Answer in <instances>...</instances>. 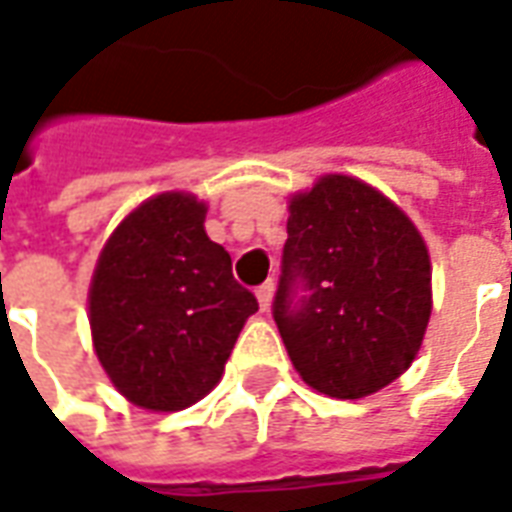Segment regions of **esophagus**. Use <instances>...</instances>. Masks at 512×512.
Here are the masks:
<instances>
[{
    "label": "esophagus",
    "instance_id": "esophagus-1",
    "mask_svg": "<svg viewBox=\"0 0 512 512\" xmlns=\"http://www.w3.org/2000/svg\"><path fill=\"white\" fill-rule=\"evenodd\" d=\"M271 296H274V282H263L257 288V301H260V310H268L271 307Z\"/></svg>",
    "mask_w": 512,
    "mask_h": 512
}]
</instances>
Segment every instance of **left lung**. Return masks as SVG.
Masks as SVG:
<instances>
[{
	"mask_svg": "<svg viewBox=\"0 0 512 512\" xmlns=\"http://www.w3.org/2000/svg\"><path fill=\"white\" fill-rule=\"evenodd\" d=\"M274 321L312 389L373 395L408 370L428 329V246L381 191L326 175L290 200Z\"/></svg>",
	"mask_w": 512,
	"mask_h": 512,
	"instance_id": "1",
	"label": "left lung"
}]
</instances>
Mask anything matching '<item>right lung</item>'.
<instances>
[{
	"label": "right lung",
	"mask_w": 512,
	"mask_h": 512,
	"mask_svg": "<svg viewBox=\"0 0 512 512\" xmlns=\"http://www.w3.org/2000/svg\"><path fill=\"white\" fill-rule=\"evenodd\" d=\"M255 312L230 255L205 235V205L183 191L128 213L90 285L98 362L120 395L150 411H180L208 395Z\"/></svg>",
	"instance_id": "obj_1"
}]
</instances>
